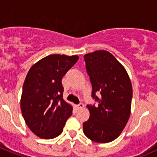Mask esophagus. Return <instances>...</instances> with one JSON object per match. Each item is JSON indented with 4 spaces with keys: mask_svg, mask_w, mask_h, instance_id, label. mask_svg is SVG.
Returning <instances> with one entry per match:
<instances>
[{
    "mask_svg": "<svg viewBox=\"0 0 157 157\" xmlns=\"http://www.w3.org/2000/svg\"><path fill=\"white\" fill-rule=\"evenodd\" d=\"M83 107H84V105H83V104H82V103L79 104V105H77V109H81V108H83Z\"/></svg>",
    "mask_w": 157,
    "mask_h": 157,
    "instance_id": "obj_1",
    "label": "esophagus"
}]
</instances>
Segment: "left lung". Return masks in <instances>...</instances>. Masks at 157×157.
<instances>
[{
  "label": "left lung",
  "mask_w": 157,
  "mask_h": 157,
  "mask_svg": "<svg viewBox=\"0 0 157 157\" xmlns=\"http://www.w3.org/2000/svg\"><path fill=\"white\" fill-rule=\"evenodd\" d=\"M83 58L92 85L91 97L98 102L97 107L87 105L90 118L83 122V133L96 143H110L119 136L129 118L131 80L125 67L108 51H94Z\"/></svg>",
  "instance_id": "8db88e82"
}]
</instances>
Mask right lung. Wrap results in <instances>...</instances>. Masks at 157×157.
<instances>
[{
	"label": "right lung",
	"instance_id": "right-lung-1",
	"mask_svg": "<svg viewBox=\"0 0 157 157\" xmlns=\"http://www.w3.org/2000/svg\"><path fill=\"white\" fill-rule=\"evenodd\" d=\"M78 56L52 54L32 66L23 84L21 110L31 131L45 140L62 133L73 107L63 98V77Z\"/></svg>",
	"mask_w": 157,
	"mask_h": 157
}]
</instances>
